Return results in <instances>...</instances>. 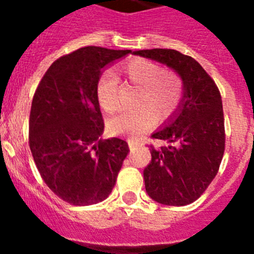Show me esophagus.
<instances>
[{"mask_svg":"<svg viewBox=\"0 0 254 254\" xmlns=\"http://www.w3.org/2000/svg\"><path fill=\"white\" fill-rule=\"evenodd\" d=\"M137 145H138L137 141L128 140V146H129V149H131V150H134V147H137Z\"/></svg>","mask_w":254,"mask_h":254,"instance_id":"obj_1","label":"esophagus"}]
</instances>
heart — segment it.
Returning a JSON list of instances; mask_svg holds the SVG:
<instances>
[{
    "instance_id": "heart-1",
    "label": "heart",
    "mask_w": 254,
    "mask_h": 254,
    "mask_svg": "<svg viewBox=\"0 0 254 254\" xmlns=\"http://www.w3.org/2000/svg\"><path fill=\"white\" fill-rule=\"evenodd\" d=\"M122 72L129 82L141 87L138 96L141 108L117 112L108 125L114 133L138 137L152 127L154 113L165 118L176 109L182 95V84L174 73L164 72L159 64L146 60L131 61L123 66ZM96 98L108 113L118 108V80L114 73L105 72L99 78Z\"/></svg>"
}]
</instances>
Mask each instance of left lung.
Wrapping results in <instances>:
<instances>
[{"mask_svg":"<svg viewBox=\"0 0 254 254\" xmlns=\"http://www.w3.org/2000/svg\"><path fill=\"white\" fill-rule=\"evenodd\" d=\"M134 56L172 68L181 77L183 94L176 111L152 137L167 146H151L143 170L146 192L168 206H186L205 192L217 174L225 149L221 95L214 80L190 56L174 49H143Z\"/></svg>","mask_w":254,"mask_h":254,"instance_id":"1","label":"left lung"}]
</instances>
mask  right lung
<instances>
[{"label": "right lung", "mask_w": 254, "mask_h": 254, "mask_svg": "<svg viewBox=\"0 0 254 254\" xmlns=\"http://www.w3.org/2000/svg\"><path fill=\"white\" fill-rule=\"evenodd\" d=\"M131 53L84 47L51 64L38 85L29 120V146L46 185L76 206L111 194L123 160L125 140H103L96 86L105 66Z\"/></svg>", "instance_id": "obj_1"}]
</instances>
